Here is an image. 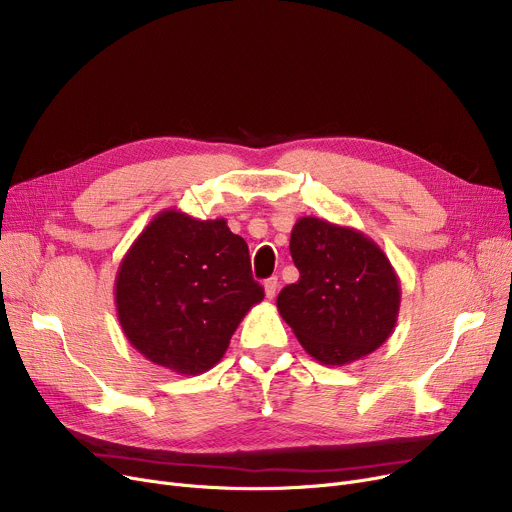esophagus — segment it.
Returning <instances> with one entry per match:
<instances>
[{"mask_svg": "<svg viewBox=\"0 0 512 512\" xmlns=\"http://www.w3.org/2000/svg\"><path fill=\"white\" fill-rule=\"evenodd\" d=\"M278 278L276 276H272V278H267L265 282H263V288H265V297L267 299H276V294H278Z\"/></svg>", "mask_w": 512, "mask_h": 512, "instance_id": "obj_1", "label": "esophagus"}]
</instances>
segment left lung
Returning <instances> with one entry per match:
<instances>
[{"label": "left lung", "instance_id": "1", "mask_svg": "<svg viewBox=\"0 0 512 512\" xmlns=\"http://www.w3.org/2000/svg\"><path fill=\"white\" fill-rule=\"evenodd\" d=\"M290 255L301 278L284 286L276 303L315 361L340 367L390 338L400 309V282L369 236L307 215L290 232Z\"/></svg>", "mask_w": 512, "mask_h": 512}]
</instances>
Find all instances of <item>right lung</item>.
<instances>
[{"label":"right lung","instance_id":"add662e5","mask_svg":"<svg viewBox=\"0 0 512 512\" xmlns=\"http://www.w3.org/2000/svg\"><path fill=\"white\" fill-rule=\"evenodd\" d=\"M116 311L128 342L151 363L199 375L218 363L263 288L245 238L226 220L157 213L116 274Z\"/></svg>","mask_w":512,"mask_h":512}]
</instances>
